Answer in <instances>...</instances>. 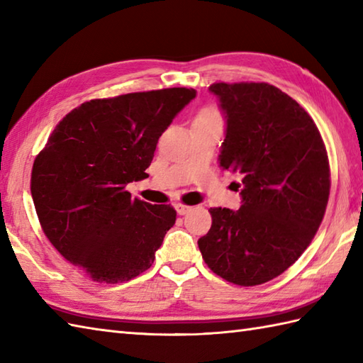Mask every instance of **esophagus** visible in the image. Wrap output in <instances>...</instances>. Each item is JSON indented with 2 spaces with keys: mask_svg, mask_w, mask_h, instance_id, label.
I'll return each mask as SVG.
<instances>
[{
  "mask_svg": "<svg viewBox=\"0 0 363 363\" xmlns=\"http://www.w3.org/2000/svg\"><path fill=\"white\" fill-rule=\"evenodd\" d=\"M174 209H176V212L179 213V215H186L190 211V207L189 206H184V204H176Z\"/></svg>",
  "mask_w": 363,
  "mask_h": 363,
  "instance_id": "obj_1",
  "label": "esophagus"
}]
</instances>
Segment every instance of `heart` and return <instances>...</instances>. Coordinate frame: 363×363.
Listing matches in <instances>:
<instances>
[{
	"label": "heart",
	"instance_id": "1",
	"mask_svg": "<svg viewBox=\"0 0 363 363\" xmlns=\"http://www.w3.org/2000/svg\"><path fill=\"white\" fill-rule=\"evenodd\" d=\"M215 117H218V113L215 109H204L198 115V118H215Z\"/></svg>",
	"mask_w": 363,
	"mask_h": 363
}]
</instances>
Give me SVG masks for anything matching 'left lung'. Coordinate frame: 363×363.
<instances>
[{"label": "left lung", "mask_w": 363, "mask_h": 363, "mask_svg": "<svg viewBox=\"0 0 363 363\" xmlns=\"http://www.w3.org/2000/svg\"><path fill=\"white\" fill-rule=\"evenodd\" d=\"M209 91L226 120L218 162L242 174V206L212 207L198 246L215 274L251 287L284 273L312 242L329 199L328 152L311 115L277 87L217 82Z\"/></svg>", "instance_id": "left-lung-1"}]
</instances>
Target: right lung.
<instances>
[{
	"mask_svg": "<svg viewBox=\"0 0 363 363\" xmlns=\"http://www.w3.org/2000/svg\"><path fill=\"white\" fill-rule=\"evenodd\" d=\"M195 96L174 87L91 99L59 121L35 157L30 194L43 233L94 281L125 282L152 265L176 211L126 186L148 177L159 137Z\"/></svg>",
	"mask_w": 363,
	"mask_h": 363,
	"instance_id": "1",
	"label": "right lung"
}]
</instances>
